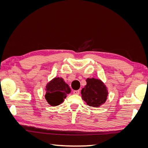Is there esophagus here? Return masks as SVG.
Here are the masks:
<instances>
[{
	"mask_svg": "<svg viewBox=\"0 0 148 148\" xmlns=\"http://www.w3.org/2000/svg\"><path fill=\"white\" fill-rule=\"evenodd\" d=\"M73 93L74 94V95H78L79 94V90H75V91H73Z\"/></svg>",
	"mask_w": 148,
	"mask_h": 148,
	"instance_id": "34e87169",
	"label": "esophagus"
}]
</instances>
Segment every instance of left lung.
Returning <instances> with one entry per match:
<instances>
[{
	"instance_id": "1",
	"label": "left lung",
	"mask_w": 148,
	"mask_h": 148,
	"mask_svg": "<svg viewBox=\"0 0 148 148\" xmlns=\"http://www.w3.org/2000/svg\"><path fill=\"white\" fill-rule=\"evenodd\" d=\"M87 84L82 90V99L91 107H99L107 99L108 91L101 80L88 78Z\"/></svg>"
}]
</instances>
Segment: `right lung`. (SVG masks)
Listing matches in <instances>:
<instances>
[{"label":"right lung","mask_w":148,"mask_h":148,"mask_svg":"<svg viewBox=\"0 0 148 148\" xmlns=\"http://www.w3.org/2000/svg\"><path fill=\"white\" fill-rule=\"evenodd\" d=\"M70 92V87L63 79L55 78L47 84L45 97L49 104L56 106L64 101Z\"/></svg>","instance_id":"right-lung-1"}]
</instances>
